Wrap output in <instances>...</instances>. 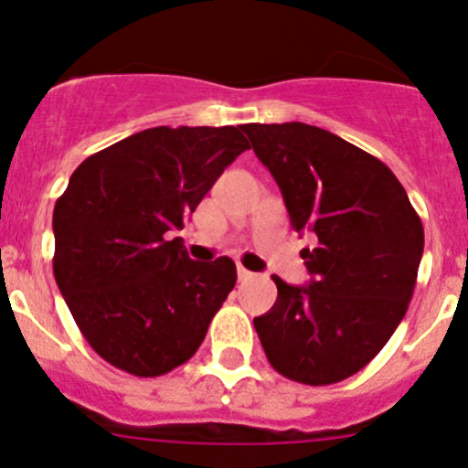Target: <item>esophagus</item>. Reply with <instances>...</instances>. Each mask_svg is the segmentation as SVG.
<instances>
[{
    "label": "esophagus",
    "instance_id": "1",
    "mask_svg": "<svg viewBox=\"0 0 468 468\" xmlns=\"http://www.w3.org/2000/svg\"><path fill=\"white\" fill-rule=\"evenodd\" d=\"M251 277H254V274H251V272H249V270H244L242 265H239V268H238V279H239V282H247V279H251Z\"/></svg>",
    "mask_w": 468,
    "mask_h": 468
}]
</instances>
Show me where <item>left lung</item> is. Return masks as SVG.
Here are the masks:
<instances>
[{
    "label": "left lung",
    "instance_id": "1",
    "mask_svg": "<svg viewBox=\"0 0 468 468\" xmlns=\"http://www.w3.org/2000/svg\"><path fill=\"white\" fill-rule=\"evenodd\" d=\"M242 131L282 189L291 226L318 239L303 249L312 282L272 277L277 303L254 318L256 333L282 377L339 383L404 318L425 247L422 221L392 170L339 135L303 122Z\"/></svg>",
    "mask_w": 468,
    "mask_h": 468
}]
</instances>
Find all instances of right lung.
<instances>
[{
  "label": "right lung",
  "mask_w": 468,
  "mask_h": 468,
  "mask_svg": "<svg viewBox=\"0 0 468 468\" xmlns=\"http://www.w3.org/2000/svg\"><path fill=\"white\" fill-rule=\"evenodd\" d=\"M239 126H154L87 156L55 203V282L82 337L112 367L161 377L185 365L233 291L235 263L191 261L180 238Z\"/></svg>",
  "instance_id": "add662e5"
}]
</instances>
